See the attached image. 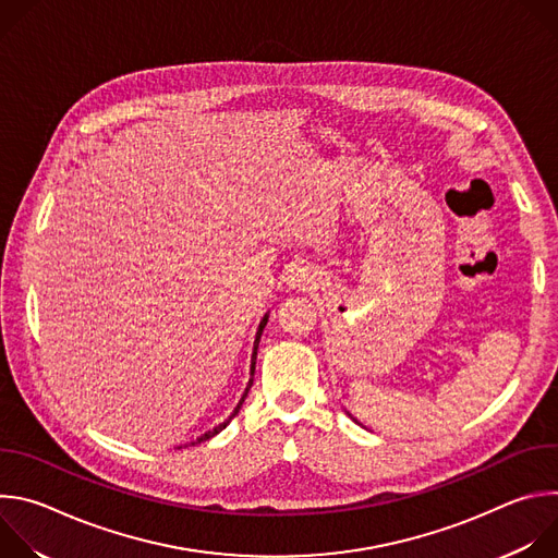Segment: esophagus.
Returning a JSON list of instances; mask_svg holds the SVG:
<instances>
[{"mask_svg":"<svg viewBox=\"0 0 558 558\" xmlns=\"http://www.w3.org/2000/svg\"><path fill=\"white\" fill-rule=\"evenodd\" d=\"M315 271L313 267L304 265V263H298V265H291L287 269V276H284V282L289 289H300V291H308L311 287H315Z\"/></svg>","mask_w":558,"mask_h":558,"instance_id":"34e87169","label":"esophagus"}]
</instances>
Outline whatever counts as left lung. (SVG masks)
<instances>
[{"label":"left lung","instance_id":"obj_1","mask_svg":"<svg viewBox=\"0 0 558 558\" xmlns=\"http://www.w3.org/2000/svg\"><path fill=\"white\" fill-rule=\"evenodd\" d=\"M347 415H349V417H351V420H353V415H351V413H349V411H347Z\"/></svg>","mask_w":558,"mask_h":558}]
</instances>
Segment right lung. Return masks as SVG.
<instances>
[{"instance_id": "right-lung-1", "label": "right lung", "mask_w": 558, "mask_h": 558, "mask_svg": "<svg viewBox=\"0 0 558 558\" xmlns=\"http://www.w3.org/2000/svg\"><path fill=\"white\" fill-rule=\"evenodd\" d=\"M267 320H269V313H265V317L260 320V325H258V331H256V340H254V353H252V368H250V384H247V388H245V392H243V397H241V402L235 404V409H233V413L222 422V424H218V426H214L211 430H207L205 435H201L196 441H192V446L194 444H201V441H207V439H211V437H216L222 428H227V424L238 415V411H241V407H243V402H245V397H247V392H250V388H252V384H254V371H256V355H258V344H260V336H263V331H265V327H267Z\"/></svg>"}]
</instances>
